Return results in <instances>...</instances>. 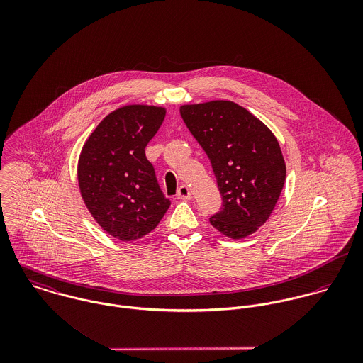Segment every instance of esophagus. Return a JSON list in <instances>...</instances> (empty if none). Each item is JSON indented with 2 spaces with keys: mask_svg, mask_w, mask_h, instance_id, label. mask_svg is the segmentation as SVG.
<instances>
[{
  "mask_svg": "<svg viewBox=\"0 0 363 363\" xmlns=\"http://www.w3.org/2000/svg\"><path fill=\"white\" fill-rule=\"evenodd\" d=\"M177 199L179 200H190L191 199L190 189L187 186H180L177 190Z\"/></svg>",
  "mask_w": 363,
  "mask_h": 363,
  "instance_id": "esophagus-1",
  "label": "esophagus"
}]
</instances>
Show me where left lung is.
I'll return each mask as SVG.
<instances>
[{
	"label": "left lung",
	"instance_id": "obj_1",
	"mask_svg": "<svg viewBox=\"0 0 363 363\" xmlns=\"http://www.w3.org/2000/svg\"><path fill=\"white\" fill-rule=\"evenodd\" d=\"M180 114L209 157L222 196L211 225L232 239L255 233L269 218L286 177L275 135L249 110L229 101L186 104Z\"/></svg>",
	"mask_w": 363,
	"mask_h": 363
}]
</instances>
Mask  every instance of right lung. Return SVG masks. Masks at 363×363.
Here are the masks:
<instances>
[{"label": "right lung", "mask_w": 363, "mask_h": 363, "mask_svg": "<svg viewBox=\"0 0 363 363\" xmlns=\"http://www.w3.org/2000/svg\"><path fill=\"white\" fill-rule=\"evenodd\" d=\"M166 110L130 104L106 116L85 143L78 183L85 206L108 235L123 242L152 232L170 207L145 156Z\"/></svg>", "instance_id": "1"}]
</instances>
